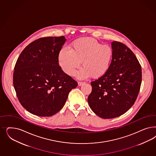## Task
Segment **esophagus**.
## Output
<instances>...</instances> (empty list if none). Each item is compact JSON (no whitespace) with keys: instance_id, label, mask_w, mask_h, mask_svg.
Instances as JSON below:
<instances>
[{"instance_id":"esophagus-1","label":"esophagus","mask_w":156,"mask_h":156,"mask_svg":"<svg viewBox=\"0 0 156 156\" xmlns=\"http://www.w3.org/2000/svg\"><path fill=\"white\" fill-rule=\"evenodd\" d=\"M85 84H86V83H84V82H80V81L78 82V85L79 86H83V85H84Z\"/></svg>"}]
</instances>
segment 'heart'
I'll list each match as a JSON object with an SVG mask.
<instances>
[{
  "label": "heart",
  "instance_id": "1",
  "mask_svg": "<svg viewBox=\"0 0 156 156\" xmlns=\"http://www.w3.org/2000/svg\"><path fill=\"white\" fill-rule=\"evenodd\" d=\"M112 57L109 46L101 44L95 39L83 37L74 41L70 50L62 48L58 53V62L63 71L70 76L75 75L80 62L83 68L77 73L80 79L90 76L98 79L108 71Z\"/></svg>",
  "mask_w": 156,
  "mask_h": 156
}]
</instances>
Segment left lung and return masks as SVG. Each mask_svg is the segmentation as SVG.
I'll list each match as a JSON object with an SVG mask.
<instances>
[{
  "instance_id": "1",
  "label": "left lung",
  "mask_w": 156,
  "mask_h": 156,
  "mask_svg": "<svg viewBox=\"0 0 156 156\" xmlns=\"http://www.w3.org/2000/svg\"><path fill=\"white\" fill-rule=\"evenodd\" d=\"M112 57L105 75L91 81L88 97L91 110L99 117L111 119L125 113L134 104L141 88V66L134 53L118 41L111 43Z\"/></svg>"
}]
</instances>
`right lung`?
<instances>
[{
	"label": "right lung",
	"instance_id": "add662e5",
	"mask_svg": "<svg viewBox=\"0 0 156 156\" xmlns=\"http://www.w3.org/2000/svg\"><path fill=\"white\" fill-rule=\"evenodd\" d=\"M66 41L64 36L36 40L26 47L16 62L13 75L16 94L21 105L34 115H55L78 85L58 64V53Z\"/></svg>",
	"mask_w": 156,
	"mask_h": 156
}]
</instances>
